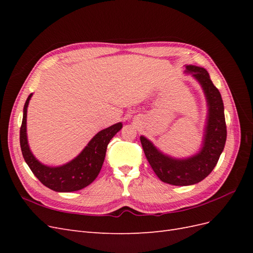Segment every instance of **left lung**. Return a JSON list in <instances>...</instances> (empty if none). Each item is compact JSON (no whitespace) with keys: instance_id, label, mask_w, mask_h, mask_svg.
Masks as SVG:
<instances>
[{"instance_id":"8db88e82","label":"left lung","mask_w":253,"mask_h":253,"mask_svg":"<svg viewBox=\"0 0 253 253\" xmlns=\"http://www.w3.org/2000/svg\"><path fill=\"white\" fill-rule=\"evenodd\" d=\"M186 70L192 73L202 84L209 105L208 124L202 151L188 159H174L160 153L143 136L140 137L143 152L153 171L160 180L173 186H190L205 179L216 166L227 138L224 103L219 90L205 68L187 65Z\"/></svg>"}]
</instances>
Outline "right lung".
<instances>
[{
    "mask_svg": "<svg viewBox=\"0 0 253 253\" xmlns=\"http://www.w3.org/2000/svg\"><path fill=\"white\" fill-rule=\"evenodd\" d=\"M32 95L33 94L28 96L24 104L22 126L20 128V145L26 164L36 177L45 187L57 191V192H73V191L85 188L96 179L99 172H100L108 144L115 134L120 131L122 124L119 122V124L102 129L95 135L84 150L71 163L57 168L46 167L35 158L29 150L27 142V106Z\"/></svg>",
    "mask_w": 253,
    "mask_h": 253,
    "instance_id": "1",
    "label": "right lung"
}]
</instances>
